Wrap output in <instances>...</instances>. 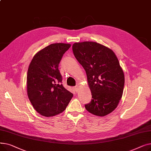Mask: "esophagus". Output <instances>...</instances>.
I'll use <instances>...</instances> for the list:
<instances>
[{
    "instance_id": "1",
    "label": "esophagus",
    "mask_w": 151,
    "mask_h": 151,
    "mask_svg": "<svg viewBox=\"0 0 151 151\" xmlns=\"http://www.w3.org/2000/svg\"><path fill=\"white\" fill-rule=\"evenodd\" d=\"M73 88H74L75 91L76 92H77L78 91V90H79V89H78V86H75Z\"/></svg>"
}]
</instances>
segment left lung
Segmentation results:
<instances>
[{"instance_id": "8db88e82", "label": "left lung", "mask_w": 151, "mask_h": 151, "mask_svg": "<svg viewBox=\"0 0 151 151\" xmlns=\"http://www.w3.org/2000/svg\"><path fill=\"white\" fill-rule=\"evenodd\" d=\"M75 57L85 70L92 93L86 109L94 115L105 116L116 108L121 99L124 74L114 52L93 42L75 43Z\"/></svg>"}]
</instances>
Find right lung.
Returning <instances> with one entry per match:
<instances>
[{"mask_svg":"<svg viewBox=\"0 0 151 151\" xmlns=\"http://www.w3.org/2000/svg\"><path fill=\"white\" fill-rule=\"evenodd\" d=\"M70 44L54 43L38 51L29 66L27 89L29 99L41 115L54 116L62 113L73 93L62 84L59 64Z\"/></svg>","mask_w":151,"mask_h":151,"instance_id":"right-lung-1","label":"right lung"}]
</instances>
